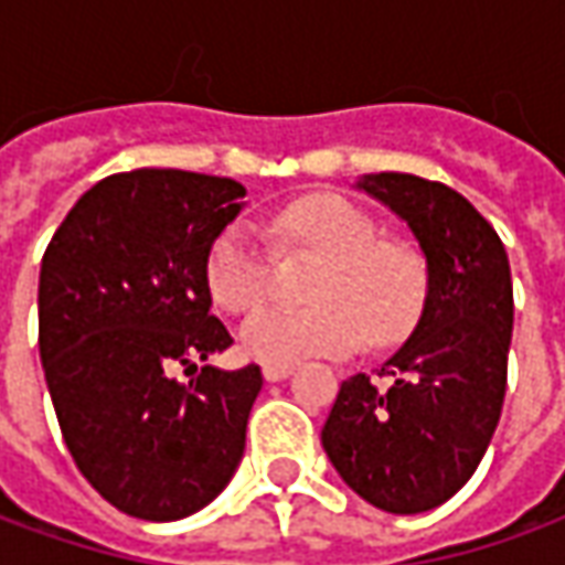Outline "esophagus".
Here are the masks:
<instances>
[{"instance_id":"1","label":"esophagus","mask_w":565,"mask_h":565,"mask_svg":"<svg viewBox=\"0 0 565 565\" xmlns=\"http://www.w3.org/2000/svg\"><path fill=\"white\" fill-rule=\"evenodd\" d=\"M294 374V364H263V377L268 383H278V380H287Z\"/></svg>"}]
</instances>
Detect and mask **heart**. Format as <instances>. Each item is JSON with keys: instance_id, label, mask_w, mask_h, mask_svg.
I'll list each match as a JSON object with an SVG mask.
<instances>
[{"instance_id": "b5f03b06", "label": "heart", "mask_w": 565, "mask_h": 565, "mask_svg": "<svg viewBox=\"0 0 565 565\" xmlns=\"http://www.w3.org/2000/svg\"><path fill=\"white\" fill-rule=\"evenodd\" d=\"M268 232L284 250L321 256L309 309H263L244 321L241 349L266 364L343 355L367 337L398 343L424 306V268L408 247L377 237V225L340 194H302L281 206ZM206 287L222 309L247 315L268 297V259L247 222H232L206 256Z\"/></svg>"}]
</instances>
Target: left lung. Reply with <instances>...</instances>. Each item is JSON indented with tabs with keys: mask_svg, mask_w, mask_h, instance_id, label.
<instances>
[{
	"mask_svg": "<svg viewBox=\"0 0 565 565\" xmlns=\"http://www.w3.org/2000/svg\"><path fill=\"white\" fill-rule=\"evenodd\" d=\"M412 228L427 259L414 333L343 380L321 445L352 492L386 513L445 504L476 473L508 393L513 281L501 237L455 188L408 172L359 182Z\"/></svg>",
	"mask_w": 565,
	"mask_h": 565,
	"instance_id": "8db88e82",
	"label": "left lung"
}]
</instances>
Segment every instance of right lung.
<instances>
[{
    "mask_svg": "<svg viewBox=\"0 0 565 565\" xmlns=\"http://www.w3.org/2000/svg\"><path fill=\"white\" fill-rule=\"evenodd\" d=\"M234 179L107 175L73 203L40 268V359L61 436L114 508L172 523L206 508L244 458L259 364H203L234 343L206 256L244 206Z\"/></svg>",
    "mask_w": 565,
    "mask_h": 565,
    "instance_id": "1",
    "label": "right lung"
}]
</instances>
